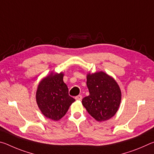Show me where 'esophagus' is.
I'll return each instance as SVG.
<instances>
[{"instance_id": "esophagus-1", "label": "esophagus", "mask_w": 154, "mask_h": 154, "mask_svg": "<svg viewBox=\"0 0 154 154\" xmlns=\"http://www.w3.org/2000/svg\"><path fill=\"white\" fill-rule=\"evenodd\" d=\"M75 99H76V100H82V95H78V96H76V97H75Z\"/></svg>"}]
</instances>
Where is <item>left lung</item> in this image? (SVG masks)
I'll use <instances>...</instances> for the list:
<instances>
[{"label": "left lung", "mask_w": 154, "mask_h": 154, "mask_svg": "<svg viewBox=\"0 0 154 154\" xmlns=\"http://www.w3.org/2000/svg\"><path fill=\"white\" fill-rule=\"evenodd\" d=\"M87 86L90 95L83 98L82 105L91 116L98 122L108 120L118 111L122 92L113 77L105 72L87 75Z\"/></svg>", "instance_id": "obj_1"}]
</instances>
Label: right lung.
<instances>
[{"label": "right lung", "instance_id": "add662e5", "mask_svg": "<svg viewBox=\"0 0 154 154\" xmlns=\"http://www.w3.org/2000/svg\"><path fill=\"white\" fill-rule=\"evenodd\" d=\"M63 72H51L41 81L36 93L38 108L46 118L58 121L65 116L75 100L69 95Z\"/></svg>", "mask_w": 154, "mask_h": 154}]
</instances>
